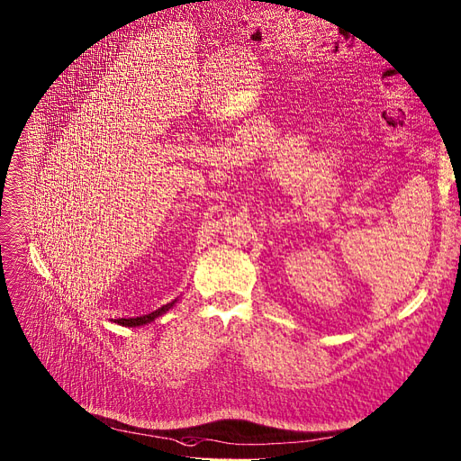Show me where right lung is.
I'll return each mask as SVG.
<instances>
[{"label":"right lung","instance_id":"obj_1","mask_svg":"<svg viewBox=\"0 0 461 461\" xmlns=\"http://www.w3.org/2000/svg\"><path fill=\"white\" fill-rule=\"evenodd\" d=\"M177 302H179V296H177V298H174L172 302H168V303L161 305L159 310L151 312V313H148V315H140V317H130V319H113V322H116V324H120V326H128V328L144 326V324H149V322H153V321H156L158 317L165 315L167 312H170V310L174 308V305H176Z\"/></svg>","mask_w":461,"mask_h":461}]
</instances>
